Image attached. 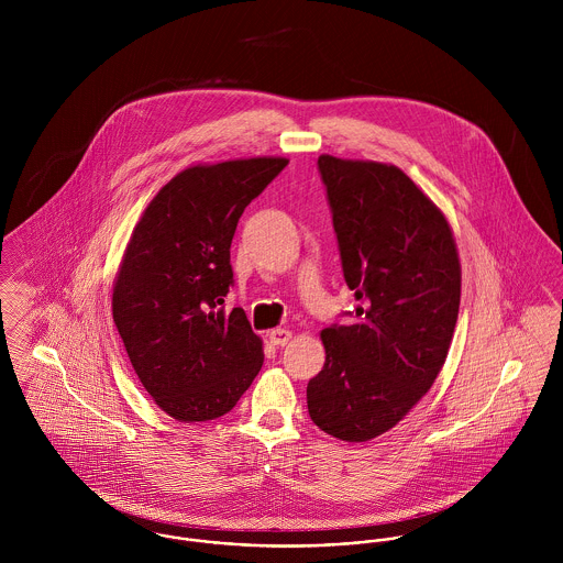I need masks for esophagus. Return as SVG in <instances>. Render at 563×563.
<instances>
[{
	"label": "esophagus",
	"mask_w": 563,
	"mask_h": 563,
	"mask_svg": "<svg viewBox=\"0 0 563 563\" xmlns=\"http://www.w3.org/2000/svg\"><path fill=\"white\" fill-rule=\"evenodd\" d=\"M268 340H271L275 346H286V344L292 340V331H290V329H282V327L271 329V331H268Z\"/></svg>",
	"instance_id": "1"
}]
</instances>
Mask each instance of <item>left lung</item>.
Instances as JSON below:
<instances>
[{"label":"left lung","instance_id":"left-lung-1","mask_svg":"<svg viewBox=\"0 0 563 563\" xmlns=\"http://www.w3.org/2000/svg\"><path fill=\"white\" fill-rule=\"evenodd\" d=\"M344 282L360 306L321 331L324 366L308 411L324 433L368 442L409 413L449 355L462 264L444 212L402 173L375 161L319 158Z\"/></svg>","mask_w":563,"mask_h":563}]
</instances>
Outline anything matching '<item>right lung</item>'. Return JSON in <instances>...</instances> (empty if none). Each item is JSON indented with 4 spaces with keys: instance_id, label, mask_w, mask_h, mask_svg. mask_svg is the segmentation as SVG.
I'll return each instance as SVG.
<instances>
[{
    "instance_id": "add662e5",
    "label": "right lung",
    "mask_w": 563,
    "mask_h": 563,
    "mask_svg": "<svg viewBox=\"0 0 563 563\" xmlns=\"http://www.w3.org/2000/svg\"><path fill=\"white\" fill-rule=\"evenodd\" d=\"M288 164L257 156L192 164L141 214L112 286V319L150 397L179 422L228 413L262 368V338L241 308L230 246L244 208Z\"/></svg>"
}]
</instances>
